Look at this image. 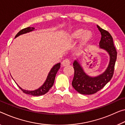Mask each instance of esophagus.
Returning a JSON list of instances; mask_svg holds the SVG:
<instances>
[{"label": "esophagus", "mask_w": 125, "mask_h": 125, "mask_svg": "<svg viewBox=\"0 0 125 125\" xmlns=\"http://www.w3.org/2000/svg\"><path fill=\"white\" fill-rule=\"evenodd\" d=\"M71 63V61L70 59H64V61H63V62H62V65L63 66H67L70 65Z\"/></svg>", "instance_id": "34e87169"}]
</instances>
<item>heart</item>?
Returning <instances> with one entry per match:
<instances>
[{"label": "heart", "mask_w": 125, "mask_h": 125, "mask_svg": "<svg viewBox=\"0 0 125 125\" xmlns=\"http://www.w3.org/2000/svg\"><path fill=\"white\" fill-rule=\"evenodd\" d=\"M92 35L90 31H86L83 29H78L75 30L71 34V38L72 39H76L81 37V45H85L87 44L92 38Z\"/></svg>", "instance_id": "1"}]
</instances>
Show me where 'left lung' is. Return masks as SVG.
<instances>
[{
  "label": "left lung",
  "instance_id": "8db88e82",
  "mask_svg": "<svg viewBox=\"0 0 125 125\" xmlns=\"http://www.w3.org/2000/svg\"><path fill=\"white\" fill-rule=\"evenodd\" d=\"M101 32V38L100 48L105 50L110 55V62L106 71L96 77H90L84 72L77 60L73 63L74 70L72 86L77 92L82 94H92L98 92L111 80L114 75L115 65L117 58V51L114 46L113 38L110 33L97 25Z\"/></svg>",
  "mask_w": 125,
  "mask_h": 125
}]
</instances>
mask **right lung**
Wrapping results in <instances>:
<instances>
[{"mask_svg": "<svg viewBox=\"0 0 125 125\" xmlns=\"http://www.w3.org/2000/svg\"><path fill=\"white\" fill-rule=\"evenodd\" d=\"M34 29H35L33 27H27L26 28L21 29V31H19V32L17 33V35H15V38H17V37L19 36L20 35L25 34V33L30 32V31H34ZM60 66H61L60 63H57V64H55L54 66L52 67V68L51 69L50 72H49L48 76H47L46 80H45V82L44 83V84H43L41 87H40L39 88H38L34 91H27V90H23V89H22L21 87H20L19 85L16 82H15V83L17 84V86L19 87L20 89H21V90L24 93H25V94H30V95H31V96H38L43 95L48 92L49 90H50V88L53 86V84H54L55 75H56L59 69L60 68Z\"/></svg>", "mask_w": 125, "mask_h": 125, "instance_id": "obj_1", "label": "right lung"}]
</instances>
